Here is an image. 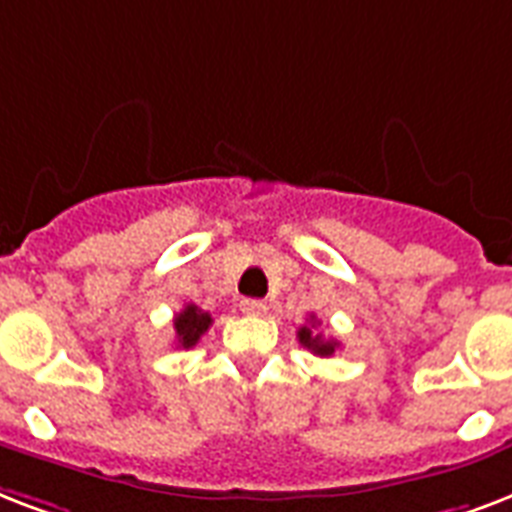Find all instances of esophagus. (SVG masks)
Segmentation results:
<instances>
[{"mask_svg": "<svg viewBox=\"0 0 512 512\" xmlns=\"http://www.w3.org/2000/svg\"><path fill=\"white\" fill-rule=\"evenodd\" d=\"M240 310H243L245 315H253V318H259V315H264V312H267V301L243 299V301H240Z\"/></svg>", "mask_w": 512, "mask_h": 512, "instance_id": "esophagus-1", "label": "esophagus"}]
</instances>
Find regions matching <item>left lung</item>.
Segmentation results:
<instances>
[{
  "label": "left lung",
  "instance_id": "left-lung-1",
  "mask_svg": "<svg viewBox=\"0 0 512 512\" xmlns=\"http://www.w3.org/2000/svg\"><path fill=\"white\" fill-rule=\"evenodd\" d=\"M312 320H315V318H312ZM312 328H315V323H312V326H301L299 328V334H296V336H299V344H301V347H307L312 355H320V358H331L336 347H339V342H336V339H323V334H315Z\"/></svg>",
  "mask_w": 512,
  "mask_h": 512
}]
</instances>
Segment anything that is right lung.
Segmentation results:
<instances>
[{"label":"right lung","instance_id":"obj_1","mask_svg":"<svg viewBox=\"0 0 512 512\" xmlns=\"http://www.w3.org/2000/svg\"><path fill=\"white\" fill-rule=\"evenodd\" d=\"M211 323V312H202L197 304H186L184 310L176 315V320H173V328H176V347H181V350H192L194 344L200 342V336L211 328Z\"/></svg>","mask_w":512,"mask_h":512}]
</instances>
